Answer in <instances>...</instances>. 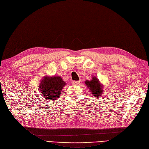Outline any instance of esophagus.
<instances>
[{
  "instance_id": "esophagus-1",
  "label": "esophagus",
  "mask_w": 149,
  "mask_h": 149,
  "mask_svg": "<svg viewBox=\"0 0 149 149\" xmlns=\"http://www.w3.org/2000/svg\"><path fill=\"white\" fill-rule=\"evenodd\" d=\"M80 81H72V83L73 84H79L80 83Z\"/></svg>"
}]
</instances>
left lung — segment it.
Listing matches in <instances>:
<instances>
[{"label": "left lung", "instance_id": "1", "mask_svg": "<svg viewBox=\"0 0 149 149\" xmlns=\"http://www.w3.org/2000/svg\"><path fill=\"white\" fill-rule=\"evenodd\" d=\"M85 84L89 88L91 92L93 94V97L98 98L102 95L104 92L103 88H102V86L96 77H93L91 81H86Z\"/></svg>", "mask_w": 149, "mask_h": 149}]
</instances>
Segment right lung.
Listing matches in <instances>:
<instances>
[{"mask_svg": "<svg viewBox=\"0 0 149 149\" xmlns=\"http://www.w3.org/2000/svg\"><path fill=\"white\" fill-rule=\"evenodd\" d=\"M66 85L60 77H46L39 86L41 95L49 100H56L59 98L61 91Z\"/></svg>", "mask_w": 149, "mask_h": 149, "instance_id": "add662e5", "label": "right lung"}]
</instances>
